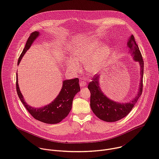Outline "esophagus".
Returning a JSON list of instances; mask_svg holds the SVG:
<instances>
[{
	"mask_svg": "<svg viewBox=\"0 0 159 159\" xmlns=\"http://www.w3.org/2000/svg\"><path fill=\"white\" fill-rule=\"evenodd\" d=\"M86 84H87V83H86V81H84L81 80L80 82V86L81 87H84V86H86Z\"/></svg>",
	"mask_w": 159,
	"mask_h": 159,
	"instance_id": "esophagus-1",
	"label": "esophagus"
}]
</instances>
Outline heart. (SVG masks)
<instances>
[{
  "instance_id": "1",
  "label": "heart",
  "mask_w": 159,
  "mask_h": 159,
  "mask_svg": "<svg viewBox=\"0 0 159 159\" xmlns=\"http://www.w3.org/2000/svg\"><path fill=\"white\" fill-rule=\"evenodd\" d=\"M73 58L68 61V67L77 72L80 66L78 61L86 63V69L90 74L97 73L104 65L110 55V49L104 46L98 48L95 42L83 43L76 46L72 52Z\"/></svg>"
}]
</instances>
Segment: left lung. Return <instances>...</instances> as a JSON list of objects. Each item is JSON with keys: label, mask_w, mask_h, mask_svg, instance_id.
I'll return each mask as SVG.
<instances>
[{"label": "left lung", "mask_w": 159, "mask_h": 159, "mask_svg": "<svg viewBox=\"0 0 159 159\" xmlns=\"http://www.w3.org/2000/svg\"><path fill=\"white\" fill-rule=\"evenodd\" d=\"M128 46L130 48L134 59L139 62L140 66L141 81L139 91L134 100L129 103H119L113 102L107 98L102 91L99 86V75H94L92 81L89 82L88 88L91 93L90 107L98 118L107 122L116 121L127 115L132 110L143 90V61L139 48L136 43L134 35H131L128 41Z\"/></svg>", "instance_id": "1"}]
</instances>
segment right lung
Returning <instances> with one entry per match:
<instances>
[{
    "label": "right lung",
    "mask_w": 159,
    "mask_h": 159,
    "mask_svg": "<svg viewBox=\"0 0 159 159\" xmlns=\"http://www.w3.org/2000/svg\"><path fill=\"white\" fill-rule=\"evenodd\" d=\"M39 35V33L38 31H34L30 34L26 42L25 48L19 56L18 65L25 52L29 49L33 41ZM16 76V89L21 102L29 113L36 120L45 123L56 124L65 119L68 116L72 108L73 100L75 94L80 91L78 78L65 80L62 82V87L58 96L53 102L44 107L35 108L28 105L24 102L19 88L17 74Z\"/></svg>",
    "instance_id": "obj_1"
}]
</instances>
